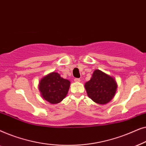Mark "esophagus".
Segmentation results:
<instances>
[{
	"mask_svg": "<svg viewBox=\"0 0 146 146\" xmlns=\"http://www.w3.org/2000/svg\"><path fill=\"white\" fill-rule=\"evenodd\" d=\"M74 82H80V78H74Z\"/></svg>",
	"mask_w": 146,
	"mask_h": 146,
	"instance_id": "esophagus-1",
	"label": "esophagus"
}]
</instances>
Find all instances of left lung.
<instances>
[{
	"instance_id": "8db88e82",
	"label": "left lung",
	"mask_w": 146,
	"mask_h": 146,
	"mask_svg": "<svg viewBox=\"0 0 146 146\" xmlns=\"http://www.w3.org/2000/svg\"><path fill=\"white\" fill-rule=\"evenodd\" d=\"M87 94L94 102L105 104L111 100L117 87L115 80L100 70H96L85 84Z\"/></svg>"
}]
</instances>
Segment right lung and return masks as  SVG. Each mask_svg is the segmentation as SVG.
Returning a JSON list of instances; mask_svg holds the SVG:
<instances>
[{
	"label": "right lung",
	"instance_id": "obj_1",
	"mask_svg": "<svg viewBox=\"0 0 146 146\" xmlns=\"http://www.w3.org/2000/svg\"><path fill=\"white\" fill-rule=\"evenodd\" d=\"M70 82L60 76L57 72L50 73L39 82L38 88L45 100L54 104L62 100L67 95Z\"/></svg>",
	"mask_w": 146,
	"mask_h": 146
}]
</instances>
